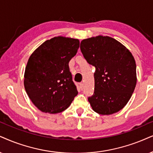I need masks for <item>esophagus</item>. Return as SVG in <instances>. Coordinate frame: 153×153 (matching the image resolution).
<instances>
[{
	"label": "esophagus",
	"mask_w": 153,
	"mask_h": 153,
	"mask_svg": "<svg viewBox=\"0 0 153 153\" xmlns=\"http://www.w3.org/2000/svg\"><path fill=\"white\" fill-rule=\"evenodd\" d=\"M79 86H80L81 90H82V89H83V83H82V82L79 83Z\"/></svg>",
	"instance_id": "1"
}]
</instances>
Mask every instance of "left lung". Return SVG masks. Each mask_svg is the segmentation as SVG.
Here are the masks:
<instances>
[{"instance_id":"1","label":"left lung","mask_w":153,"mask_h":153,"mask_svg":"<svg viewBox=\"0 0 153 153\" xmlns=\"http://www.w3.org/2000/svg\"><path fill=\"white\" fill-rule=\"evenodd\" d=\"M80 50L96 69L94 94L88 98L93 111L110 115L122 109L136 85V64L132 53L115 39L102 35L82 40Z\"/></svg>"}]
</instances>
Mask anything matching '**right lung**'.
I'll return each instance as SVG.
<instances>
[{
	"instance_id": "right-lung-1",
	"label": "right lung",
	"mask_w": 153,
	"mask_h": 153,
	"mask_svg": "<svg viewBox=\"0 0 153 153\" xmlns=\"http://www.w3.org/2000/svg\"><path fill=\"white\" fill-rule=\"evenodd\" d=\"M79 46L78 39L55 36L31 54L25 68L24 85L31 101L40 111L62 112L78 94L68 63L76 55Z\"/></svg>"
}]
</instances>
